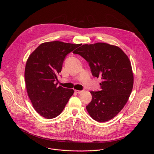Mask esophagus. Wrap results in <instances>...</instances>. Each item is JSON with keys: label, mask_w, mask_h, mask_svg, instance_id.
Listing matches in <instances>:
<instances>
[{"label": "esophagus", "mask_w": 154, "mask_h": 154, "mask_svg": "<svg viewBox=\"0 0 154 154\" xmlns=\"http://www.w3.org/2000/svg\"><path fill=\"white\" fill-rule=\"evenodd\" d=\"M75 92L76 93H78V94H80L83 92V91H79V90H75Z\"/></svg>", "instance_id": "34e87169"}]
</instances>
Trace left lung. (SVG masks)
<instances>
[{
    "instance_id": "obj_1",
    "label": "left lung",
    "mask_w": 154,
    "mask_h": 154,
    "mask_svg": "<svg viewBox=\"0 0 154 154\" xmlns=\"http://www.w3.org/2000/svg\"><path fill=\"white\" fill-rule=\"evenodd\" d=\"M88 62L94 77L102 79L101 90L90 91L86 106L90 116L106 122L115 118L126 104L134 86V75L127 55L119 47L105 42L82 45L73 52Z\"/></svg>"
}]
</instances>
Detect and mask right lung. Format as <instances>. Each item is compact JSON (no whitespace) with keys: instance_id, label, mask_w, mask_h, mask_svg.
I'll use <instances>...</instances> for the list:
<instances>
[{"instance_id":"1","label":"right lung","mask_w":154,"mask_h":154,"mask_svg":"<svg viewBox=\"0 0 154 154\" xmlns=\"http://www.w3.org/2000/svg\"><path fill=\"white\" fill-rule=\"evenodd\" d=\"M81 44L59 41L43 42L29 55L25 68L28 96L36 112L46 119L58 116L74 94L72 89L57 86V77L65 57Z\"/></svg>"}]
</instances>
